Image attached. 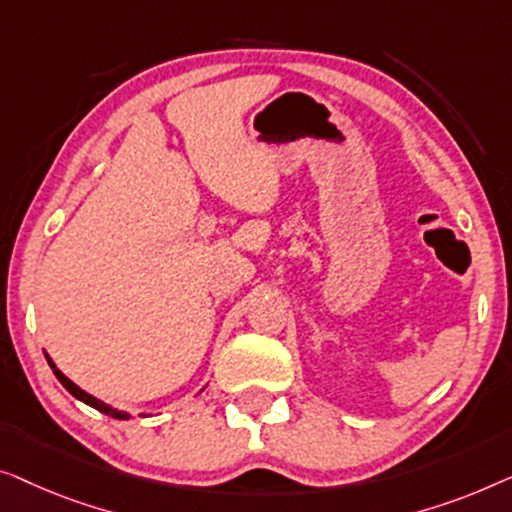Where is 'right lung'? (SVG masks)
Segmentation results:
<instances>
[{"mask_svg":"<svg viewBox=\"0 0 512 512\" xmlns=\"http://www.w3.org/2000/svg\"><path fill=\"white\" fill-rule=\"evenodd\" d=\"M48 359V357H46ZM48 364H50V369H53V373H55V376H57V380H60V383L64 385V387H67V390L71 392V394H74V397L76 399H81L83 403H88V406H92V408H97L99 410V413H104V415H111V417H115V420H127V413H122V410H115V408H111V406H106V403L104 401H99V399H95V397H92V394H88V392H83L81 390V387H78V385H74V383H71V380L67 378V376H64V373L60 371V369H55V364L53 362H50V359H48Z\"/></svg>","mask_w":512,"mask_h":512,"instance_id":"right-lung-1","label":"right lung"}]
</instances>
